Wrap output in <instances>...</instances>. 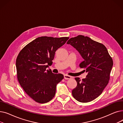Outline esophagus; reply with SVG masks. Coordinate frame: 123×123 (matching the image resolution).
<instances>
[{"mask_svg": "<svg viewBox=\"0 0 123 123\" xmlns=\"http://www.w3.org/2000/svg\"><path fill=\"white\" fill-rule=\"evenodd\" d=\"M64 78L66 79V80H68V79H71L72 78V77L69 76V75H64Z\"/></svg>", "mask_w": 123, "mask_h": 123, "instance_id": "obj_1", "label": "esophagus"}]
</instances>
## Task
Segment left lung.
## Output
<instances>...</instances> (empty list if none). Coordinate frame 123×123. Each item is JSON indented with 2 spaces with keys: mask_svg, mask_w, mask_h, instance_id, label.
I'll return each instance as SVG.
<instances>
[{
  "mask_svg": "<svg viewBox=\"0 0 123 123\" xmlns=\"http://www.w3.org/2000/svg\"><path fill=\"white\" fill-rule=\"evenodd\" d=\"M78 51L83 61L79 64L88 73L82 81L75 78L77 85L72 91L73 97L82 103L91 102L99 97L106 87L113 65L112 57L102 43L83 35L70 38L67 42Z\"/></svg>",
  "mask_w": 123,
  "mask_h": 123,
  "instance_id": "1",
  "label": "left lung"
}]
</instances>
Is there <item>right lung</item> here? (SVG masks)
I'll list each match as a JSON object with an SVG mask.
<instances>
[{"label": "right lung", "mask_w": 123, "mask_h": 123, "mask_svg": "<svg viewBox=\"0 0 123 123\" xmlns=\"http://www.w3.org/2000/svg\"><path fill=\"white\" fill-rule=\"evenodd\" d=\"M69 38L38 37L19 52L16 60L17 79L25 93L35 102L43 104L54 97L57 84L64 76L46 68L52 64L56 50Z\"/></svg>", "instance_id": "1"}]
</instances>
